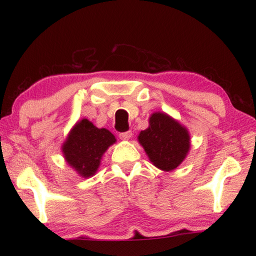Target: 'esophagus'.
Here are the masks:
<instances>
[{"instance_id":"34e87169","label":"esophagus","mask_w":256,"mask_h":256,"mask_svg":"<svg viewBox=\"0 0 256 256\" xmlns=\"http://www.w3.org/2000/svg\"><path fill=\"white\" fill-rule=\"evenodd\" d=\"M132 138V131H126L123 133H120V140H130Z\"/></svg>"}]
</instances>
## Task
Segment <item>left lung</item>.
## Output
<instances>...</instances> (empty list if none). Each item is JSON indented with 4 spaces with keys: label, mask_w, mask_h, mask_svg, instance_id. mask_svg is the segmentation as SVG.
Masks as SVG:
<instances>
[{
    "label": "left lung",
    "mask_w": 256,
    "mask_h": 256,
    "mask_svg": "<svg viewBox=\"0 0 256 256\" xmlns=\"http://www.w3.org/2000/svg\"><path fill=\"white\" fill-rule=\"evenodd\" d=\"M151 164L164 172L176 170L190 149L188 130L166 112H156L149 118V126L138 136Z\"/></svg>",
    "instance_id": "obj_1"
}]
</instances>
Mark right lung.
<instances>
[{
    "mask_svg": "<svg viewBox=\"0 0 256 256\" xmlns=\"http://www.w3.org/2000/svg\"><path fill=\"white\" fill-rule=\"evenodd\" d=\"M115 142L114 134L107 128H99L89 120L82 118L68 132L62 144V154L72 170L88 178L96 174L104 154Z\"/></svg>",
    "mask_w": 256,
    "mask_h": 256,
    "instance_id": "add662e5",
    "label": "right lung"
}]
</instances>
